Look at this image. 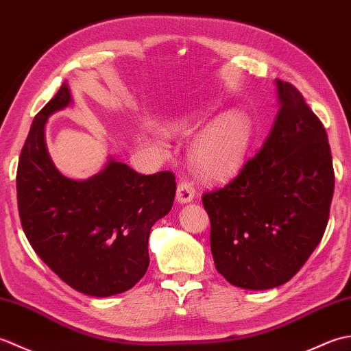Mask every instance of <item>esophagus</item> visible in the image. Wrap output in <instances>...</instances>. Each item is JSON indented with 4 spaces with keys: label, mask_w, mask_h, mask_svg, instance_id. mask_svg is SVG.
Masks as SVG:
<instances>
[{
    "label": "esophagus",
    "mask_w": 351,
    "mask_h": 351,
    "mask_svg": "<svg viewBox=\"0 0 351 351\" xmlns=\"http://www.w3.org/2000/svg\"><path fill=\"white\" fill-rule=\"evenodd\" d=\"M195 197V189L190 181L184 180L180 184H178V190H176V202L180 204H189Z\"/></svg>",
    "instance_id": "1"
}]
</instances>
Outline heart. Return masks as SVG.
<instances>
[{
    "mask_svg": "<svg viewBox=\"0 0 351 351\" xmlns=\"http://www.w3.org/2000/svg\"><path fill=\"white\" fill-rule=\"evenodd\" d=\"M193 130L190 117L171 121L169 134H187ZM253 138L250 117L241 110H230L206 123L193 138L190 161L196 173L205 181H229L247 160Z\"/></svg>",
    "mask_w": 351,
    "mask_h": 351,
    "instance_id": "obj_1",
    "label": "heart"
}]
</instances>
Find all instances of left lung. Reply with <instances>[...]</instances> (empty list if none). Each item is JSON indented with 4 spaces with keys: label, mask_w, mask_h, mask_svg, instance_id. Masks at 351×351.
Wrapping results in <instances>:
<instances>
[{
    "label": "left lung",
    "mask_w": 351,
    "mask_h": 351,
    "mask_svg": "<svg viewBox=\"0 0 351 351\" xmlns=\"http://www.w3.org/2000/svg\"><path fill=\"white\" fill-rule=\"evenodd\" d=\"M279 111L263 149L205 193L217 271L244 289L288 282L322 241L335 189L330 146L302 93L276 80Z\"/></svg>",
    "instance_id": "1"
}]
</instances>
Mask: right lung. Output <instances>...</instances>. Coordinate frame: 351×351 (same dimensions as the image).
Listing matches in <instances>:
<instances>
[{
  "label": "right lung",
  "instance_id": "add662e5",
  "mask_svg": "<svg viewBox=\"0 0 351 351\" xmlns=\"http://www.w3.org/2000/svg\"><path fill=\"white\" fill-rule=\"evenodd\" d=\"M71 102L63 83L29 128L16 173L21 225L39 258L69 287L110 297L145 276L151 228L171 210L176 182L171 171L140 175L111 156L88 180L64 176L48 154L45 126Z\"/></svg>",
  "mask_w": 351,
  "mask_h": 351
}]
</instances>
